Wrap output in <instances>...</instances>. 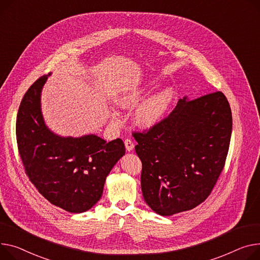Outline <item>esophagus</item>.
<instances>
[{"label":"esophagus","mask_w":260,"mask_h":260,"mask_svg":"<svg viewBox=\"0 0 260 260\" xmlns=\"http://www.w3.org/2000/svg\"><path fill=\"white\" fill-rule=\"evenodd\" d=\"M124 145H125V148H126L127 151H132L134 149V143L131 139H126L124 141Z\"/></svg>","instance_id":"obj_1"}]
</instances>
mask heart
Here are the masks:
<instances>
[{
    "instance_id": "heart-1",
    "label": "heart",
    "mask_w": 260,
    "mask_h": 260,
    "mask_svg": "<svg viewBox=\"0 0 260 260\" xmlns=\"http://www.w3.org/2000/svg\"><path fill=\"white\" fill-rule=\"evenodd\" d=\"M150 91L151 88L149 84L133 86L120 93L116 101L122 109L129 110L143 101ZM175 96V89L171 86H166L159 92L150 95L137 110L135 114L136 124L144 129H149L159 124L164 119ZM112 116L114 119L116 118L115 114Z\"/></svg>"
}]
</instances>
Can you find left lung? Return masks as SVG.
Returning a JSON list of instances; mask_svg holds the SVG:
<instances>
[{
  "instance_id": "left-lung-1",
  "label": "left lung",
  "mask_w": 260,
  "mask_h": 260,
  "mask_svg": "<svg viewBox=\"0 0 260 260\" xmlns=\"http://www.w3.org/2000/svg\"><path fill=\"white\" fill-rule=\"evenodd\" d=\"M231 133V109L221 92L185 96L159 124L134 133L146 204L169 216L203 203L224 166Z\"/></svg>"
}]
</instances>
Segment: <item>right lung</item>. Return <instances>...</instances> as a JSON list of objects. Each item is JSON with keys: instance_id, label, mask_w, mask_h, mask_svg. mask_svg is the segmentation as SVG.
Masks as SVG:
<instances>
[{"instance_id": "right-lung-1", "label": "right lung", "mask_w": 260, "mask_h": 260, "mask_svg": "<svg viewBox=\"0 0 260 260\" xmlns=\"http://www.w3.org/2000/svg\"><path fill=\"white\" fill-rule=\"evenodd\" d=\"M48 75L23 97L16 117V141L25 171L51 204L71 212L88 211L100 200L106 179L125 153L121 139L107 142L90 134L61 137L45 123L41 95Z\"/></svg>"}]
</instances>
